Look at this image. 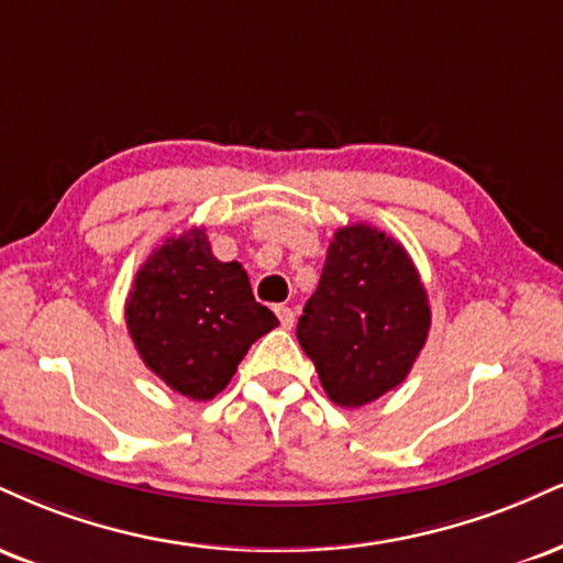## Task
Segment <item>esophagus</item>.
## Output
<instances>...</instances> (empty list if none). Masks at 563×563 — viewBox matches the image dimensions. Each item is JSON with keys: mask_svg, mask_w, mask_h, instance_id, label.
<instances>
[{"mask_svg": "<svg viewBox=\"0 0 563 563\" xmlns=\"http://www.w3.org/2000/svg\"><path fill=\"white\" fill-rule=\"evenodd\" d=\"M275 314H277V320H280L283 328H286V330L294 328V320H296L294 309H290V307H283V303H280V307H275Z\"/></svg>", "mask_w": 563, "mask_h": 563, "instance_id": "esophagus-1", "label": "esophagus"}]
</instances>
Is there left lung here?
Listing matches in <instances>:
<instances>
[{"instance_id": "obj_1", "label": "left lung", "mask_w": 563, "mask_h": 563, "mask_svg": "<svg viewBox=\"0 0 563 563\" xmlns=\"http://www.w3.org/2000/svg\"><path fill=\"white\" fill-rule=\"evenodd\" d=\"M428 333V290L401 243L364 222L335 230L296 328L330 401L356 409L401 385Z\"/></svg>"}]
</instances>
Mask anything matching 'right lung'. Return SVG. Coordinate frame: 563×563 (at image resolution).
<instances>
[{
	"label": "right lung",
	"mask_w": 563,
	"mask_h": 563,
	"mask_svg": "<svg viewBox=\"0 0 563 563\" xmlns=\"http://www.w3.org/2000/svg\"><path fill=\"white\" fill-rule=\"evenodd\" d=\"M133 346L159 380L191 401L230 383L277 317L254 299L239 262L212 254L205 228L170 235L135 273L125 301Z\"/></svg>",
	"instance_id": "1"
}]
</instances>
